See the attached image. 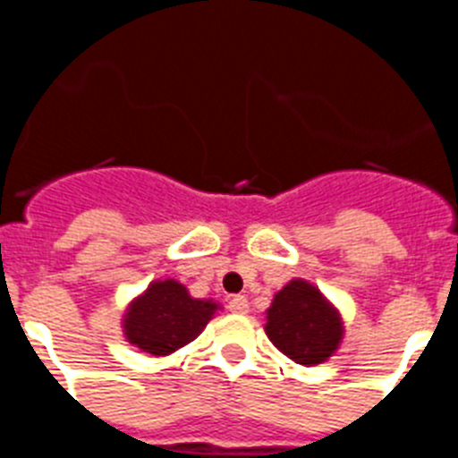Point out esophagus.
Masks as SVG:
<instances>
[{"label": "esophagus", "instance_id": "1", "mask_svg": "<svg viewBox=\"0 0 458 458\" xmlns=\"http://www.w3.org/2000/svg\"><path fill=\"white\" fill-rule=\"evenodd\" d=\"M228 310L234 312V315H244V312H249V299L246 296H233L228 301Z\"/></svg>", "mask_w": 458, "mask_h": 458}]
</instances>
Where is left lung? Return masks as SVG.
<instances>
[{"instance_id":"8db88e82","label":"left lung","mask_w":458,"mask_h":458,"mask_svg":"<svg viewBox=\"0 0 458 458\" xmlns=\"http://www.w3.org/2000/svg\"><path fill=\"white\" fill-rule=\"evenodd\" d=\"M267 335L299 365H319L340 344L342 321L317 287L292 280L267 310Z\"/></svg>"}]
</instances>
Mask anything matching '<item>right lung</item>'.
<instances>
[{
  "instance_id": "add662e5",
  "label": "right lung",
  "mask_w": 458,
  "mask_h": 458,
  "mask_svg": "<svg viewBox=\"0 0 458 458\" xmlns=\"http://www.w3.org/2000/svg\"><path fill=\"white\" fill-rule=\"evenodd\" d=\"M216 303L191 299L178 280H157L125 315V335L152 356H168L199 337Z\"/></svg>"
}]
</instances>
